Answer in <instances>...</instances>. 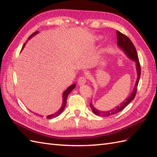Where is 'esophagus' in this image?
Masks as SVG:
<instances>
[{
  "instance_id": "34e87169",
  "label": "esophagus",
  "mask_w": 157,
  "mask_h": 157,
  "mask_svg": "<svg viewBox=\"0 0 157 157\" xmlns=\"http://www.w3.org/2000/svg\"><path fill=\"white\" fill-rule=\"evenodd\" d=\"M78 83L79 86H82L83 84H85L86 83V78L85 76H81V77H79Z\"/></svg>"
}]
</instances>
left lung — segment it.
Returning <instances> with one entry per match:
<instances>
[{
	"label": "left lung",
	"mask_w": 157,
	"mask_h": 157,
	"mask_svg": "<svg viewBox=\"0 0 157 157\" xmlns=\"http://www.w3.org/2000/svg\"><path fill=\"white\" fill-rule=\"evenodd\" d=\"M117 44L119 46L121 49L124 53L126 54V56L128 58L132 59V61H134L136 63V72H137V78H136V81L135 83V86L133 88V90L131 92V95L128 96V97L124 100V101H122L121 103L117 107H114L113 109H112L109 111H102L96 109V108L93 105V104L91 102L90 104V106L92 111L94 112V113L96 115L101 116V117H108V116L113 115L116 113H119V111H122L124 107L127 106L133 99L135 98L136 94V90H137V86L139 82L140 76V63L139 61L137 53H136V50L133 44L131 41V40L128 38L127 36L120 33L119 31H117Z\"/></svg>",
	"instance_id": "1"
}]
</instances>
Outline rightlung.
I'll return each mask as SVG.
<instances>
[{"label": "right lung", "instance_id": "obj_1", "mask_svg": "<svg viewBox=\"0 0 157 157\" xmlns=\"http://www.w3.org/2000/svg\"><path fill=\"white\" fill-rule=\"evenodd\" d=\"M38 33H39L38 31H37V32H35V33H34L33 34L30 35V36H29V38H28V39L30 40V38H33V36H34L35 35H36L37 34H38ZM25 44H24V46H23L22 48H23L24 47H25ZM75 87V83H74V84H72L71 86H70L69 87H67V89H66L65 91H64V92H63V94H62L63 102H62V107H60V108H59V109L57 112H56L55 113L46 116V119H53V118H54V117H58V115H59L60 114H61V113H62L63 111V109H64V108H65V107H66V102H67L66 99H67V95H69V94L71 93V92L72 91V90H73ZM40 116H41V115H40Z\"/></svg>", "mask_w": 157, "mask_h": 157}]
</instances>
